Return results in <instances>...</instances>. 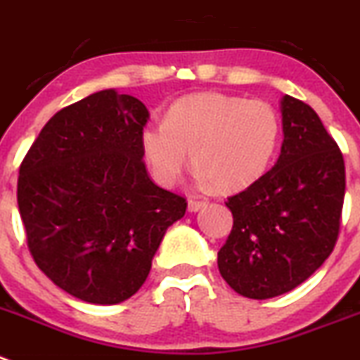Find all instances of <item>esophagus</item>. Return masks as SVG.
Segmentation results:
<instances>
[{
	"label": "esophagus",
	"mask_w": 360,
	"mask_h": 360,
	"mask_svg": "<svg viewBox=\"0 0 360 360\" xmlns=\"http://www.w3.org/2000/svg\"><path fill=\"white\" fill-rule=\"evenodd\" d=\"M203 207H207V201H196V200L187 201V210L189 212H200Z\"/></svg>",
	"instance_id": "esophagus-1"
}]
</instances>
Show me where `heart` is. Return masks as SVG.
Returning <instances> with one entry per match:
<instances>
[{
	"instance_id": "heart-1",
	"label": "heart",
	"mask_w": 360,
	"mask_h": 360,
	"mask_svg": "<svg viewBox=\"0 0 360 360\" xmlns=\"http://www.w3.org/2000/svg\"><path fill=\"white\" fill-rule=\"evenodd\" d=\"M279 131V116L269 102L198 94L174 102L166 123L146 125L141 145L153 176L162 186L176 182L191 153L203 186L237 193L269 169Z\"/></svg>"
}]
</instances>
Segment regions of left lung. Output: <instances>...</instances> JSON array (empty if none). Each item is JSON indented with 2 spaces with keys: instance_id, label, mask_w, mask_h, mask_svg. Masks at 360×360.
Segmentation results:
<instances>
[{
  "instance_id": "obj_1",
  "label": "left lung",
  "mask_w": 360,
  "mask_h": 360,
  "mask_svg": "<svg viewBox=\"0 0 360 360\" xmlns=\"http://www.w3.org/2000/svg\"><path fill=\"white\" fill-rule=\"evenodd\" d=\"M281 118L279 159L228 198L233 229L217 252L222 279L256 300L292 292L323 265L336 245L343 208V155L320 116L285 95Z\"/></svg>"
}]
</instances>
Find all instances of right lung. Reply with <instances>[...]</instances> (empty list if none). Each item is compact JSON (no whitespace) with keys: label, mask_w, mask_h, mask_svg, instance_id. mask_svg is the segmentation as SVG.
I'll list each match as a JSON object with an SVG mask.
<instances>
[{"label":"right lung","mask_w":360,"mask_h":360,"mask_svg":"<svg viewBox=\"0 0 360 360\" xmlns=\"http://www.w3.org/2000/svg\"><path fill=\"white\" fill-rule=\"evenodd\" d=\"M146 120L139 98L97 91L58 111L20 164L17 203L33 259L84 302L131 299L186 214V200L146 173Z\"/></svg>","instance_id":"obj_1"}]
</instances>
